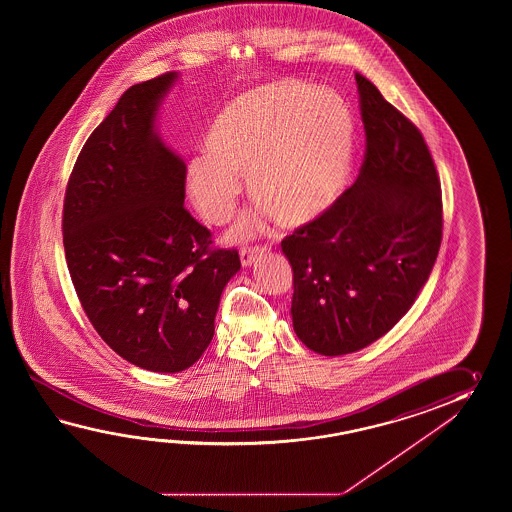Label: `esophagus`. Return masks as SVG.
Instances as JSON below:
<instances>
[{
	"label": "esophagus",
	"mask_w": 512,
	"mask_h": 512,
	"mask_svg": "<svg viewBox=\"0 0 512 512\" xmlns=\"http://www.w3.org/2000/svg\"><path fill=\"white\" fill-rule=\"evenodd\" d=\"M265 252H267V247H261V245H256V247H243L240 251L241 265H243V267H249V265H252L260 256H263Z\"/></svg>",
	"instance_id": "esophagus-1"
}]
</instances>
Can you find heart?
Listing matches in <instances>:
<instances>
[{
    "mask_svg": "<svg viewBox=\"0 0 512 512\" xmlns=\"http://www.w3.org/2000/svg\"><path fill=\"white\" fill-rule=\"evenodd\" d=\"M355 128L344 100L296 82L272 84L236 98L212 124L205 155L186 172L203 218L225 223L241 194L240 175L260 203L234 236H247L261 216L300 227L322 216L348 181Z\"/></svg>",
    "mask_w": 512,
    "mask_h": 512,
    "instance_id": "heart-1",
    "label": "heart"
}]
</instances>
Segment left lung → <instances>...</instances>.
<instances>
[{"label":"left lung","instance_id":"8db88e82","mask_svg":"<svg viewBox=\"0 0 512 512\" xmlns=\"http://www.w3.org/2000/svg\"><path fill=\"white\" fill-rule=\"evenodd\" d=\"M366 153L357 181L282 241L293 327L307 348L346 355L386 335L423 289L443 236V201L421 131L355 73Z\"/></svg>","mask_w":512,"mask_h":512}]
</instances>
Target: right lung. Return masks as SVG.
Returning a JSON list of instances; mask_svg holds the SVG:
<instances>
[{"label":"right lung","mask_w":512,"mask_h":512,"mask_svg":"<svg viewBox=\"0 0 512 512\" xmlns=\"http://www.w3.org/2000/svg\"><path fill=\"white\" fill-rule=\"evenodd\" d=\"M177 73L131 86L89 135L67 183L64 249L78 300L100 338L142 370L190 368L214 337L236 249L185 205L186 164L155 130Z\"/></svg>","instance_id":"add662e5"}]
</instances>
